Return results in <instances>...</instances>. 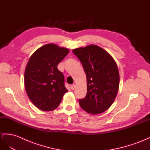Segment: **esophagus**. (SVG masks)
Segmentation results:
<instances>
[{
    "mask_svg": "<svg viewBox=\"0 0 150 150\" xmlns=\"http://www.w3.org/2000/svg\"><path fill=\"white\" fill-rule=\"evenodd\" d=\"M75 87H76V85H74V84L71 85L70 86V88H71V90H75Z\"/></svg>",
    "mask_w": 150,
    "mask_h": 150,
    "instance_id": "34e87169",
    "label": "esophagus"
}]
</instances>
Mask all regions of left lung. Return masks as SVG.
<instances>
[{"label": "left lung", "mask_w": 150, "mask_h": 150, "mask_svg": "<svg viewBox=\"0 0 150 150\" xmlns=\"http://www.w3.org/2000/svg\"><path fill=\"white\" fill-rule=\"evenodd\" d=\"M72 52L86 75L87 93L79 100L81 108L91 115L105 112L113 104L119 88L120 75L115 60L105 50L93 44Z\"/></svg>", "instance_id": "obj_1"}]
</instances>
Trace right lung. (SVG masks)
I'll use <instances>...</instances> for the list:
<instances>
[{
  "label": "right lung",
  "instance_id": "right-lung-1",
  "mask_svg": "<svg viewBox=\"0 0 150 150\" xmlns=\"http://www.w3.org/2000/svg\"><path fill=\"white\" fill-rule=\"evenodd\" d=\"M69 52L67 48L48 43L38 48L28 60L24 84L28 98L38 109L46 112L55 110L68 91L64 76L57 65Z\"/></svg>",
  "mask_w": 150,
  "mask_h": 150
}]
</instances>
